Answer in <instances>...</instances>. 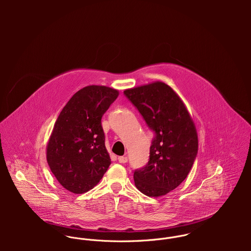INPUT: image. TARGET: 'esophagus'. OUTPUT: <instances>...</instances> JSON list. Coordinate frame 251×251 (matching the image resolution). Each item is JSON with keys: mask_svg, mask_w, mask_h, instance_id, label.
I'll return each mask as SVG.
<instances>
[{"mask_svg": "<svg viewBox=\"0 0 251 251\" xmlns=\"http://www.w3.org/2000/svg\"><path fill=\"white\" fill-rule=\"evenodd\" d=\"M118 160L120 163H126L127 162V157L126 156H119Z\"/></svg>", "mask_w": 251, "mask_h": 251, "instance_id": "esophagus-1", "label": "esophagus"}]
</instances>
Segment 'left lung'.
Wrapping results in <instances>:
<instances>
[{
    "mask_svg": "<svg viewBox=\"0 0 251 251\" xmlns=\"http://www.w3.org/2000/svg\"><path fill=\"white\" fill-rule=\"evenodd\" d=\"M124 94L155 132L148 164L134 172L135 186L147 196H163L179 186L193 165L198 151L194 122L178 94L163 82L126 89Z\"/></svg>",
    "mask_w": 251,
    "mask_h": 251,
    "instance_id": "8db88e82",
    "label": "left lung"
}]
</instances>
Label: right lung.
<instances>
[{"label": "right lung", "instance_id": "obj_1", "mask_svg": "<svg viewBox=\"0 0 251 251\" xmlns=\"http://www.w3.org/2000/svg\"><path fill=\"white\" fill-rule=\"evenodd\" d=\"M118 96V90L106 86L84 87L72 96L54 125L46 159L57 180L72 193L94 188L111 164L101 118Z\"/></svg>", "mask_w": 251, "mask_h": 251}]
</instances>
